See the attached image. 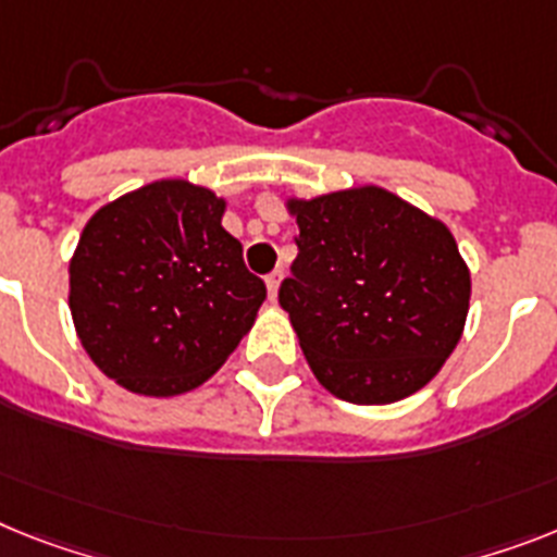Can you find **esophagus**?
I'll return each instance as SVG.
<instances>
[{
  "instance_id": "esophagus-1",
  "label": "esophagus",
  "mask_w": 557,
  "mask_h": 557,
  "mask_svg": "<svg viewBox=\"0 0 557 557\" xmlns=\"http://www.w3.org/2000/svg\"><path fill=\"white\" fill-rule=\"evenodd\" d=\"M280 280H283V271H271L269 277H265V288H269V300L277 302V292H280Z\"/></svg>"
}]
</instances>
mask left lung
Here are the masks:
<instances>
[{
	"instance_id": "left-lung-1",
	"label": "left lung",
	"mask_w": 557,
	"mask_h": 557,
	"mask_svg": "<svg viewBox=\"0 0 557 557\" xmlns=\"http://www.w3.org/2000/svg\"><path fill=\"white\" fill-rule=\"evenodd\" d=\"M300 235L280 306L325 391L354 405L416 394L465 331L470 271L450 228L380 186L288 200Z\"/></svg>"
}]
</instances>
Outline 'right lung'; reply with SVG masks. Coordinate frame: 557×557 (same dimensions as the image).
<instances>
[{
	"label": "right lung",
	"instance_id": "obj_1",
	"mask_svg": "<svg viewBox=\"0 0 557 557\" xmlns=\"http://www.w3.org/2000/svg\"><path fill=\"white\" fill-rule=\"evenodd\" d=\"M221 198L156 181L92 214L70 260V314L84 350L133 394L207 382L249 334L265 283L221 226Z\"/></svg>",
	"mask_w": 557,
	"mask_h": 557
}]
</instances>
